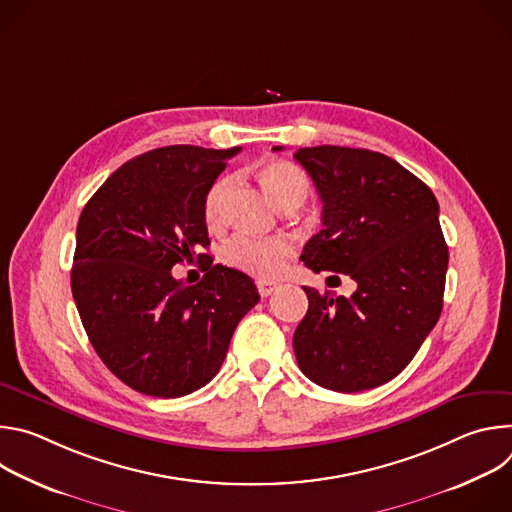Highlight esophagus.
I'll list each match as a JSON object with an SVG mask.
<instances>
[{"mask_svg": "<svg viewBox=\"0 0 512 512\" xmlns=\"http://www.w3.org/2000/svg\"><path fill=\"white\" fill-rule=\"evenodd\" d=\"M257 289H259V296L261 298H269L273 291L277 289V283L275 281H267V279H259L257 281Z\"/></svg>", "mask_w": 512, "mask_h": 512, "instance_id": "34e87169", "label": "esophagus"}]
</instances>
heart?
Wrapping results in <instances>:
<instances>
[{"instance_id":"b5f03b06","label":"heart","mask_w":512,"mask_h":512,"mask_svg":"<svg viewBox=\"0 0 512 512\" xmlns=\"http://www.w3.org/2000/svg\"><path fill=\"white\" fill-rule=\"evenodd\" d=\"M261 184L269 198L275 202L277 208L287 206H300L310 190V182L306 174L289 162L273 160L265 164L259 172ZM233 186V178L223 176L218 178L204 196V221L208 227L221 223L223 202L227 192ZM291 255V243L283 237H249L237 235L223 247V261L239 269L243 273L261 277V279H275L283 273L285 261Z\"/></svg>"}]
</instances>
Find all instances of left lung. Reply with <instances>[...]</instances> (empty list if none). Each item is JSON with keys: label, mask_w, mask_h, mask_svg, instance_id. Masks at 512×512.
<instances>
[{"label": "left lung", "mask_w": 512, "mask_h": 512, "mask_svg": "<svg viewBox=\"0 0 512 512\" xmlns=\"http://www.w3.org/2000/svg\"><path fill=\"white\" fill-rule=\"evenodd\" d=\"M294 158L324 204V229L300 259L316 273L356 281L350 298L304 285L298 364L338 393L375 389L407 367L440 320L448 271L440 206L417 176L379 152L316 145Z\"/></svg>", "instance_id": "left-lung-1"}]
</instances>
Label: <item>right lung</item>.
<instances>
[{"label":"right lung","instance_id":"add662e5","mask_svg":"<svg viewBox=\"0 0 512 512\" xmlns=\"http://www.w3.org/2000/svg\"><path fill=\"white\" fill-rule=\"evenodd\" d=\"M241 148L168 145L115 170L85 204L70 271L85 332L105 367L137 393L174 399L221 369L253 279L212 265L196 285L172 275L210 245L204 196Z\"/></svg>","mask_w":512,"mask_h":512}]
</instances>
